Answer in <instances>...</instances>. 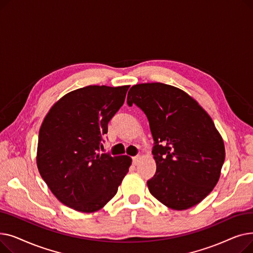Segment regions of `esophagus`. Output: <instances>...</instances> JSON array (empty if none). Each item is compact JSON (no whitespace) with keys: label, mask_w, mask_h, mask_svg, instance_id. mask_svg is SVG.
Returning a JSON list of instances; mask_svg holds the SVG:
<instances>
[{"label":"esophagus","mask_w":253,"mask_h":253,"mask_svg":"<svg viewBox=\"0 0 253 253\" xmlns=\"http://www.w3.org/2000/svg\"><path fill=\"white\" fill-rule=\"evenodd\" d=\"M139 160H140V157H139V156H135V157L132 158V162H133L134 165H137L138 162H139Z\"/></svg>","instance_id":"34e87169"}]
</instances>
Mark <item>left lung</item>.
<instances>
[{
  "instance_id": "1",
  "label": "left lung",
  "mask_w": 253,
  "mask_h": 253,
  "mask_svg": "<svg viewBox=\"0 0 253 253\" xmlns=\"http://www.w3.org/2000/svg\"><path fill=\"white\" fill-rule=\"evenodd\" d=\"M127 104L149 120L157 165L150 193L174 210L200 203L217 183L225 157L210 116L184 91L163 83L132 86Z\"/></svg>"
}]
</instances>
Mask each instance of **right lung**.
I'll return each mask as SVG.
<instances>
[{
  "label": "right lung",
  "instance_id": "obj_1",
  "mask_svg": "<svg viewBox=\"0 0 253 253\" xmlns=\"http://www.w3.org/2000/svg\"><path fill=\"white\" fill-rule=\"evenodd\" d=\"M129 86H86L52 106L39 132L37 165L58 200L94 212L117 194L129 171L128 156L99 154L108 124L123 105Z\"/></svg>",
  "mask_w": 253,
  "mask_h": 253
}]
</instances>
